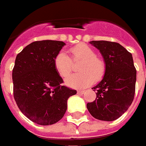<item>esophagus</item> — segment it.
Here are the masks:
<instances>
[{
    "label": "esophagus",
    "mask_w": 146,
    "mask_h": 146,
    "mask_svg": "<svg viewBox=\"0 0 146 146\" xmlns=\"http://www.w3.org/2000/svg\"><path fill=\"white\" fill-rule=\"evenodd\" d=\"M78 94H84L85 93V90H78Z\"/></svg>",
    "instance_id": "obj_1"
}]
</instances>
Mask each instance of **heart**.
<instances>
[{
    "label": "heart",
    "mask_w": 146,
    "mask_h": 146,
    "mask_svg": "<svg viewBox=\"0 0 146 146\" xmlns=\"http://www.w3.org/2000/svg\"><path fill=\"white\" fill-rule=\"evenodd\" d=\"M71 57L60 52L53 60L56 71L62 78H66L73 69L72 62L81 60L78 70L80 72L71 75L66 79V84L74 88H83L99 81L104 77L106 64L103 59L96 56L95 51L84 43L78 44L68 49Z\"/></svg>",
    "instance_id": "heart-1"
}]
</instances>
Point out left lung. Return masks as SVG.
Instances as JSON below:
<instances>
[{
    "mask_svg": "<svg viewBox=\"0 0 146 146\" xmlns=\"http://www.w3.org/2000/svg\"><path fill=\"white\" fill-rule=\"evenodd\" d=\"M104 57V78L93 90L95 101L86 104L90 113L99 120L113 121L127 111L135 94L136 69L131 52L117 42L92 41Z\"/></svg>",
    "mask_w": 146,
    "mask_h": 146,
    "instance_id": "8db88e82",
    "label": "left lung"
}]
</instances>
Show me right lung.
<instances>
[{"label":"right lung","mask_w":146,"mask_h":146,"mask_svg":"<svg viewBox=\"0 0 146 146\" xmlns=\"http://www.w3.org/2000/svg\"><path fill=\"white\" fill-rule=\"evenodd\" d=\"M64 42L36 41L26 46L15 58L12 70L13 95L19 110L39 125H52L60 120L67 101L77 91L62 86L53 60Z\"/></svg>","instance_id":"right-lung-1"}]
</instances>
